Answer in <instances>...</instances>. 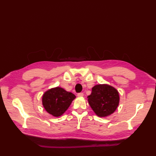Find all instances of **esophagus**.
Masks as SVG:
<instances>
[{
	"label": "esophagus",
	"mask_w": 156,
	"mask_h": 156,
	"mask_svg": "<svg viewBox=\"0 0 156 156\" xmlns=\"http://www.w3.org/2000/svg\"><path fill=\"white\" fill-rule=\"evenodd\" d=\"M83 96H84V94L82 93V92H80V93H78V97H83Z\"/></svg>",
	"instance_id": "34e87169"
}]
</instances>
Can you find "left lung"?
<instances>
[{"mask_svg":"<svg viewBox=\"0 0 156 156\" xmlns=\"http://www.w3.org/2000/svg\"><path fill=\"white\" fill-rule=\"evenodd\" d=\"M117 89L108 84H97L92 88L88 101L95 114L100 117H107L116 111L119 104Z\"/></svg>","mask_w":156,"mask_h":156,"instance_id":"1","label":"left lung"}]
</instances>
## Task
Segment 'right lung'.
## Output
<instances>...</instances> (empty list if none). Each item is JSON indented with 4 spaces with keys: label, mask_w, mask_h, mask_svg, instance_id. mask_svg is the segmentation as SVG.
Wrapping results in <instances>:
<instances>
[{
    "label": "right lung",
    "mask_w": 156,
    "mask_h": 156,
    "mask_svg": "<svg viewBox=\"0 0 156 156\" xmlns=\"http://www.w3.org/2000/svg\"><path fill=\"white\" fill-rule=\"evenodd\" d=\"M76 96L61 87H55L45 92L42 104L49 114L55 117L62 115L70 106Z\"/></svg>",
    "instance_id": "right-lung-1"
}]
</instances>
